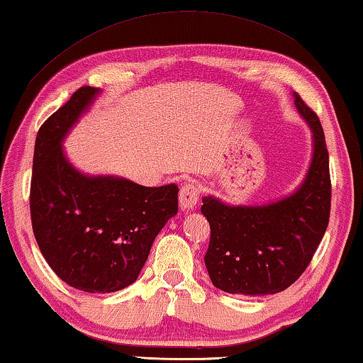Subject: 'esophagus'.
Segmentation results:
<instances>
[{
	"label": "esophagus",
	"mask_w": 363,
	"mask_h": 363,
	"mask_svg": "<svg viewBox=\"0 0 363 363\" xmlns=\"http://www.w3.org/2000/svg\"><path fill=\"white\" fill-rule=\"evenodd\" d=\"M199 196H200V187L196 186L195 182L189 181L184 184V186L181 187V192H179L181 210H184V211L192 210V208L196 205V201H199Z\"/></svg>",
	"instance_id": "esophagus-1"
}]
</instances>
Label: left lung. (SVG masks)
Segmentation results:
<instances>
[{"mask_svg": "<svg viewBox=\"0 0 363 363\" xmlns=\"http://www.w3.org/2000/svg\"><path fill=\"white\" fill-rule=\"evenodd\" d=\"M314 134V155L293 195L262 206H229L205 196L211 227L205 264L213 285L233 294L264 296L286 290L312 261L327 230L331 206L328 150L317 113L293 93Z\"/></svg>", "mask_w": 363, "mask_h": 363, "instance_id": "1", "label": "left lung"}]
</instances>
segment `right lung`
Masks as SVG:
<instances>
[{"instance_id":"obj_1","label":"right lung","mask_w":363,"mask_h":363,"mask_svg":"<svg viewBox=\"0 0 363 363\" xmlns=\"http://www.w3.org/2000/svg\"><path fill=\"white\" fill-rule=\"evenodd\" d=\"M97 93L83 86L41 125L30 214L36 243L59 279L77 290L112 293L136 281L158 232L177 213L179 189L91 177L72 167L62 139Z\"/></svg>"}]
</instances>
